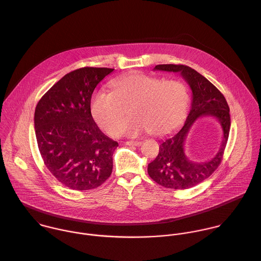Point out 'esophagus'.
Segmentation results:
<instances>
[{
	"label": "esophagus",
	"instance_id": "esophagus-1",
	"mask_svg": "<svg viewBox=\"0 0 261 261\" xmlns=\"http://www.w3.org/2000/svg\"><path fill=\"white\" fill-rule=\"evenodd\" d=\"M142 144V142H139V141H127L125 142V145L127 146H140Z\"/></svg>",
	"mask_w": 261,
	"mask_h": 261
}]
</instances>
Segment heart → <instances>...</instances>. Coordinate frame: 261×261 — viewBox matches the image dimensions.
<instances>
[{
  "label": "heart",
  "mask_w": 261,
  "mask_h": 261,
  "mask_svg": "<svg viewBox=\"0 0 261 261\" xmlns=\"http://www.w3.org/2000/svg\"><path fill=\"white\" fill-rule=\"evenodd\" d=\"M110 87L112 93L96 92L90 102L94 120L108 135L120 134L129 109L135 119L123 129L128 137L171 134L187 115L189 92L180 81L134 73L115 79Z\"/></svg>",
  "instance_id": "1"
}]
</instances>
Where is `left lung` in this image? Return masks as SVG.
I'll list each match as a JSON object with an SVG mask.
<instances>
[{
    "mask_svg": "<svg viewBox=\"0 0 261 261\" xmlns=\"http://www.w3.org/2000/svg\"><path fill=\"white\" fill-rule=\"evenodd\" d=\"M156 71L180 73L192 91L191 108L184 125L175 135L161 142L159 154L148 165V173L158 184L173 189H187L208 178L221 164L231 126L230 108L224 95L206 78L184 65H158ZM213 116L223 128V141L217 155L207 163H192L185 155L187 134L199 117Z\"/></svg>",
    "mask_w": 261,
    "mask_h": 261,
    "instance_id": "8db88e82",
    "label": "left lung"
}]
</instances>
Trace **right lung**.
Returning <instances> with one entry per match:
<instances>
[{
	"instance_id": "right-lung-1",
	"label": "right lung",
	"mask_w": 261,
	"mask_h": 261,
	"mask_svg": "<svg viewBox=\"0 0 261 261\" xmlns=\"http://www.w3.org/2000/svg\"><path fill=\"white\" fill-rule=\"evenodd\" d=\"M113 70H75L57 82L36 105L35 136L44 165L71 189L96 188L112 172V156L118 143L99 129L90 102L94 89Z\"/></svg>"
}]
</instances>
